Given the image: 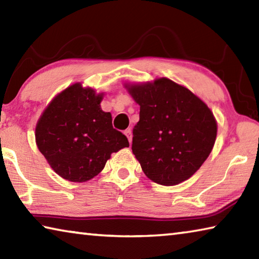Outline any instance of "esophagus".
Returning a JSON list of instances; mask_svg holds the SVG:
<instances>
[{
	"instance_id": "esophagus-1",
	"label": "esophagus",
	"mask_w": 259,
	"mask_h": 259,
	"mask_svg": "<svg viewBox=\"0 0 259 259\" xmlns=\"http://www.w3.org/2000/svg\"><path fill=\"white\" fill-rule=\"evenodd\" d=\"M124 135L126 136V137H128L129 143H130V144L133 143V131H131V129H126V130L124 131Z\"/></svg>"
}]
</instances>
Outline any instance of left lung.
I'll list each match as a JSON object with an SVG mask.
<instances>
[{"label":"left lung","mask_w":259,"mask_h":259,"mask_svg":"<svg viewBox=\"0 0 259 259\" xmlns=\"http://www.w3.org/2000/svg\"><path fill=\"white\" fill-rule=\"evenodd\" d=\"M124 88L140 106L131 148L144 174L164 186L187 181L214 145L217 121L211 109L187 88L166 77L125 83Z\"/></svg>","instance_id":"8db88e82"}]
</instances>
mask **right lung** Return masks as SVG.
<instances>
[{"label":"right lung","mask_w":259,"mask_h":259,"mask_svg":"<svg viewBox=\"0 0 259 259\" xmlns=\"http://www.w3.org/2000/svg\"><path fill=\"white\" fill-rule=\"evenodd\" d=\"M104 94L77 82L61 91L43 111L35 142L56 174L83 183L102 171L112 153L128 147L113 128L112 114L100 107Z\"/></svg>","instance_id":"right-lung-1"}]
</instances>
